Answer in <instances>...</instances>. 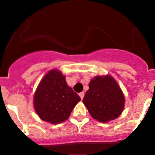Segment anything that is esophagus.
I'll return each instance as SVG.
<instances>
[{
  "label": "esophagus",
  "instance_id": "obj_1",
  "mask_svg": "<svg viewBox=\"0 0 155 155\" xmlns=\"http://www.w3.org/2000/svg\"><path fill=\"white\" fill-rule=\"evenodd\" d=\"M79 97H81V99H83V97H84V96H85V93H84V92H80V93L79 94Z\"/></svg>",
  "mask_w": 155,
  "mask_h": 155
}]
</instances>
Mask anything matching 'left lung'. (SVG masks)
Listing matches in <instances>:
<instances>
[{"mask_svg":"<svg viewBox=\"0 0 155 155\" xmlns=\"http://www.w3.org/2000/svg\"><path fill=\"white\" fill-rule=\"evenodd\" d=\"M83 103L92 118L101 122H107L121 115L124 109V97L112 76H97L89 83Z\"/></svg>","mask_w":155,"mask_h":155,"instance_id":"8db88e82","label":"left lung"}]
</instances>
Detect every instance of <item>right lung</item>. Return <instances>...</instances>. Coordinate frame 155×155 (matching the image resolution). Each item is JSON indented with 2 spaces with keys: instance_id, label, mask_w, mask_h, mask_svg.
I'll use <instances>...</instances> for the list:
<instances>
[{
  "instance_id": "1",
  "label": "right lung",
  "mask_w": 155,
  "mask_h": 155,
  "mask_svg": "<svg viewBox=\"0 0 155 155\" xmlns=\"http://www.w3.org/2000/svg\"><path fill=\"white\" fill-rule=\"evenodd\" d=\"M81 98L67 84L58 70H52L43 77L34 97V105L42 120L51 124L66 121Z\"/></svg>"
}]
</instances>
